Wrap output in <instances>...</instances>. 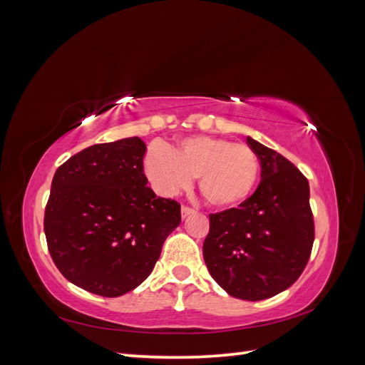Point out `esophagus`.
<instances>
[{
  "mask_svg": "<svg viewBox=\"0 0 365 365\" xmlns=\"http://www.w3.org/2000/svg\"><path fill=\"white\" fill-rule=\"evenodd\" d=\"M182 217L185 219V217H188L190 215H192L194 213V210L192 208H190V207H182Z\"/></svg>",
  "mask_w": 365,
  "mask_h": 365,
  "instance_id": "esophagus-1",
  "label": "esophagus"
}]
</instances>
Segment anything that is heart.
Returning <instances> with one entry per match:
<instances>
[{"instance_id":"obj_1","label":"heart","mask_w":365,"mask_h":365,"mask_svg":"<svg viewBox=\"0 0 365 365\" xmlns=\"http://www.w3.org/2000/svg\"><path fill=\"white\" fill-rule=\"evenodd\" d=\"M144 171L154 188L169 196L197 177L202 197L216 208H232L247 199L259 175V160L247 144L191 135L174 149L152 146L144 157Z\"/></svg>"}]
</instances>
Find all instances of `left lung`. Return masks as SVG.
<instances>
[{
  "label": "left lung",
  "instance_id": "left-lung-1",
  "mask_svg": "<svg viewBox=\"0 0 365 365\" xmlns=\"http://www.w3.org/2000/svg\"><path fill=\"white\" fill-rule=\"evenodd\" d=\"M261 168L257 191L238 208L210 215L203 259L235 299L264 300L302 275L314 242L309 183L289 160L252 137Z\"/></svg>",
  "mask_w": 365,
  "mask_h": 365
}]
</instances>
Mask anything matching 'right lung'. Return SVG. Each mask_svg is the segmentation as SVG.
<instances>
[{"label":"right lung","mask_w":365,"mask_h":365,"mask_svg":"<svg viewBox=\"0 0 365 365\" xmlns=\"http://www.w3.org/2000/svg\"><path fill=\"white\" fill-rule=\"evenodd\" d=\"M138 137L93 144L58 166L45 210L48 249L61 274L103 297L146 279L180 224V205L148 186Z\"/></svg>","instance_id":"right-lung-1"}]
</instances>
